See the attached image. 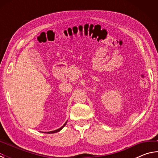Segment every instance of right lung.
<instances>
[{
  "instance_id": "right-lung-1",
  "label": "right lung",
  "mask_w": 158,
  "mask_h": 158,
  "mask_svg": "<svg viewBox=\"0 0 158 158\" xmlns=\"http://www.w3.org/2000/svg\"><path fill=\"white\" fill-rule=\"evenodd\" d=\"M66 123H67V122L65 123V124H64V125H63L62 127H60L59 129H58V130H53V131H51V132H45V133H47V134H52V133H56V132H59L60 130H61L63 129V127L64 126H65V125H66Z\"/></svg>"
}]
</instances>
